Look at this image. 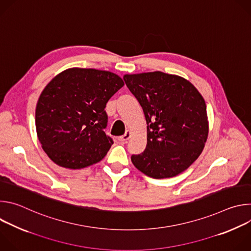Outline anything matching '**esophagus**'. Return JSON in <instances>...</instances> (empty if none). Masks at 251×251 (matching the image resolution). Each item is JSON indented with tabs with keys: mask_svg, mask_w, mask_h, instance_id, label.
<instances>
[{
	"mask_svg": "<svg viewBox=\"0 0 251 251\" xmlns=\"http://www.w3.org/2000/svg\"><path fill=\"white\" fill-rule=\"evenodd\" d=\"M130 137H131V132L129 130H127L123 136H120L118 138V140L121 142H127L130 139Z\"/></svg>",
	"mask_w": 251,
	"mask_h": 251,
	"instance_id": "1",
	"label": "esophagus"
}]
</instances>
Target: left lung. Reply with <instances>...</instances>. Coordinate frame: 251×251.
<instances>
[{"instance_id": "1", "label": "left lung", "mask_w": 251, "mask_h": 251, "mask_svg": "<svg viewBox=\"0 0 251 251\" xmlns=\"http://www.w3.org/2000/svg\"><path fill=\"white\" fill-rule=\"evenodd\" d=\"M123 78L147 122L146 149L132 155L133 165L154 178L181 174L201 154L208 136L203 97L186 78L162 71Z\"/></svg>"}]
</instances>
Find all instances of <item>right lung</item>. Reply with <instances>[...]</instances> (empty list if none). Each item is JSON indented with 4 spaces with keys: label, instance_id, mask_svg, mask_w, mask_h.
Instances as JSON below:
<instances>
[{
    "label": "right lung",
    "instance_id": "add662e5",
    "mask_svg": "<svg viewBox=\"0 0 251 251\" xmlns=\"http://www.w3.org/2000/svg\"><path fill=\"white\" fill-rule=\"evenodd\" d=\"M123 85L111 71L80 67L65 69L48 83L35 108V129L53 163L78 170L106 156L113 141L104 132V109Z\"/></svg>",
    "mask_w": 251,
    "mask_h": 251
}]
</instances>
